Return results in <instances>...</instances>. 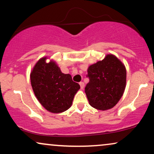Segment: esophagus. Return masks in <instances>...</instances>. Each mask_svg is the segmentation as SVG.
Returning <instances> with one entry per match:
<instances>
[{"instance_id": "esophagus-1", "label": "esophagus", "mask_w": 154, "mask_h": 154, "mask_svg": "<svg viewBox=\"0 0 154 154\" xmlns=\"http://www.w3.org/2000/svg\"><path fill=\"white\" fill-rule=\"evenodd\" d=\"M79 85H80L81 89H83L84 87H85V83L82 82H79Z\"/></svg>"}]
</instances>
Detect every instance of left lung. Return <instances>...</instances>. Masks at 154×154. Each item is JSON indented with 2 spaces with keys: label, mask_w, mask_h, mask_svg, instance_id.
Returning <instances> with one entry per match:
<instances>
[{
  "label": "left lung",
  "mask_w": 154,
  "mask_h": 154,
  "mask_svg": "<svg viewBox=\"0 0 154 154\" xmlns=\"http://www.w3.org/2000/svg\"><path fill=\"white\" fill-rule=\"evenodd\" d=\"M89 82L85 93L89 104L98 110L113 108L122 96L126 87V69L114 55L90 65L87 69Z\"/></svg>",
  "instance_id": "left-lung-1"
}]
</instances>
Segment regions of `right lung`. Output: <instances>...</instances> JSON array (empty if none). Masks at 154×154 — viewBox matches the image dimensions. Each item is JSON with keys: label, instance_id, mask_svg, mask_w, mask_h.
Segmentation results:
<instances>
[{"label": "right lung", "instance_id": "right-lung-1", "mask_svg": "<svg viewBox=\"0 0 154 154\" xmlns=\"http://www.w3.org/2000/svg\"><path fill=\"white\" fill-rule=\"evenodd\" d=\"M46 57L38 60L30 74L31 84L43 107L53 113H60L71 107L74 96L80 89L69 74L61 72L55 61L46 63Z\"/></svg>", "mask_w": 154, "mask_h": 154}]
</instances>
